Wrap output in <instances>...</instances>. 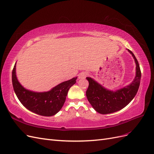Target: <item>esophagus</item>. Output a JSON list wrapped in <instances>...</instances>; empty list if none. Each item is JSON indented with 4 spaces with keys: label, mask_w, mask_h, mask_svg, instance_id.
Instances as JSON below:
<instances>
[{
    "label": "esophagus",
    "mask_w": 154,
    "mask_h": 154,
    "mask_svg": "<svg viewBox=\"0 0 154 154\" xmlns=\"http://www.w3.org/2000/svg\"><path fill=\"white\" fill-rule=\"evenodd\" d=\"M88 76V73L85 72H83L82 73L80 74V75L78 76L79 79H84L87 76Z\"/></svg>",
    "instance_id": "34e87169"
}]
</instances>
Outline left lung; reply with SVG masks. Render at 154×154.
<instances>
[{
	"instance_id": "obj_1",
	"label": "left lung",
	"mask_w": 154,
	"mask_h": 154,
	"mask_svg": "<svg viewBox=\"0 0 154 154\" xmlns=\"http://www.w3.org/2000/svg\"><path fill=\"white\" fill-rule=\"evenodd\" d=\"M128 51L132 54L136 65V76L130 84L114 91L107 89L93 78H86L89 83L86 91L87 100L100 114H107L122 110L137 94L140 85L141 72L136 57L131 51L128 49Z\"/></svg>"
}]
</instances>
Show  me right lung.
<instances>
[{
    "mask_svg": "<svg viewBox=\"0 0 154 154\" xmlns=\"http://www.w3.org/2000/svg\"><path fill=\"white\" fill-rule=\"evenodd\" d=\"M16 63L12 71V83L14 91L20 103L27 109L38 115L52 116L58 113L66 101L69 88L76 83L77 77L60 83L49 91L34 92L26 89L18 82Z\"/></svg>",
    "mask_w": 154,
    "mask_h": 154,
    "instance_id": "add662e5",
    "label": "right lung"
}]
</instances>
